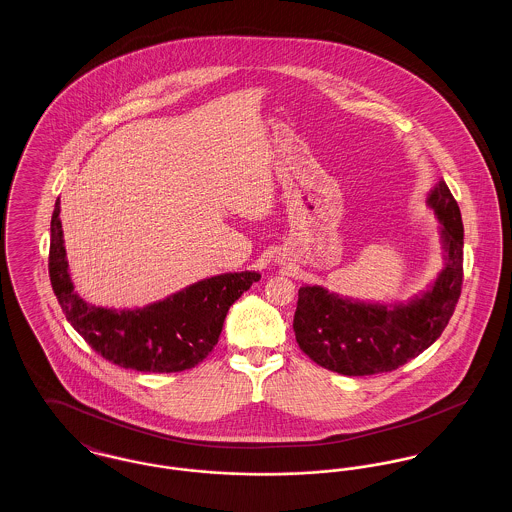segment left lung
Here are the masks:
<instances>
[{
    "instance_id": "1",
    "label": "left lung",
    "mask_w": 512,
    "mask_h": 512,
    "mask_svg": "<svg viewBox=\"0 0 512 512\" xmlns=\"http://www.w3.org/2000/svg\"><path fill=\"white\" fill-rule=\"evenodd\" d=\"M426 203L439 220L445 265L430 288L407 303H370L301 286L293 317L295 340L317 365L343 376L391 372L438 340L463 286L461 209L439 180Z\"/></svg>"
}]
</instances>
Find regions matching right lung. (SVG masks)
<instances>
[{
    "label": "right lung",
    "instance_id": "right-lung-1",
    "mask_svg": "<svg viewBox=\"0 0 512 512\" xmlns=\"http://www.w3.org/2000/svg\"><path fill=\"white\" fill-rule=\"evenodd\" d=\"M55 201L49 242V280L74 330L105 361L140 372H180L201 363L217 345L230 305L261 280L255 270L199 280L136 309L96 307L74 290Z\"/></svg>",
    "mask_w": 512,
    "mask_h": 512
}]
</instances>
